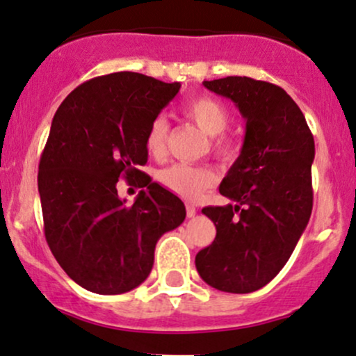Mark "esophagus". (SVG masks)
I'll return each mask as SVG.
<instances>
[{
  "label": "esophagus",
  "instance_id": "esophagus-1",
  "mask_svg": "<svg viewBox=\"0 0 356 356\" xmlns=\"http://www.w3.org/2000/svg\"><path fill=\"white\" fill-rule=\"evenodd\" d=\"M195 215H197V209L188 203V205H186V217L191 218V217H195Z\"/></svg>",
  "mask_w": 356,
  "mask_h": 356
}]
</instances>
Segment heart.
<instances>
[{"mask_svg": "<svg viewBox=\"0 0 356 356\" xmlns=\"http://www.w3.org/2000/svg\"><path fill=\"white\" fill-rule=\"evenodd\" d=\"M183 114L191 122H195L203 133L211 136V147L218 156L225 159L237 156L238 149H241V141L237 139V136L223 131L229 124V109L225 107V104L218 99L210 97V95H200V97L191 99L183 106ZM168 133H170V126L161 115L154 119L147 127L145 146L151 156L159 158L165 154ZM158 179L171 193L181 198L193 200L203 190L215 185L217 173L209 166L175 163V165L159 171Z\"/></svg>", "mask_w": 356, "mask_h": 356, "instance_id": "1", "label": "heart"}]
</instances>
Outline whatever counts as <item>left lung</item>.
<instances>
[{
    "mask_svg": "<svg viewBox=\"0 0 356 356\" xmlns=\"http://www.w3.org/2000/svg\"><path fill=\"white\" fill-rule=\"evenodd\" d=\"M203 86L234 101L247 122L241 156L218 188L234 203L202 210L217 235L195 266L215 289L252 293L286 266L309 222L314 139L305 114L279 86L250 77Z\"/></svg>",
    "mask_w": 356,
    "mask_h": 356,
    "instance_id": "left-lung-1",
    "label": "left lung"
}]
</instances>
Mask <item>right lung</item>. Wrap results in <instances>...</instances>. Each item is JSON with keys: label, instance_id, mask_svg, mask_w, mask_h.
I'll return each mask as SVG.
<instances>
[{"label": "right lung", "instance_id": "right-lung-1", "mask_svg": "<svg viewBox=\"0 0 356 356\" xmlns=\"http://www.w3.org/2000/svg\"><path fill=\"white\" fill-rule=\"evenodd\" d=\"M179 87L115 72L81 83L54 115L38 165L43 229L60 267L83 289L138 287L159 237L185 220L181 200L138 170L147 161V127ZM121 177L145 188L129 207L117 195Z\"/></svg>", "mask_w": 356, "mask_h": 356}]
</instances>
